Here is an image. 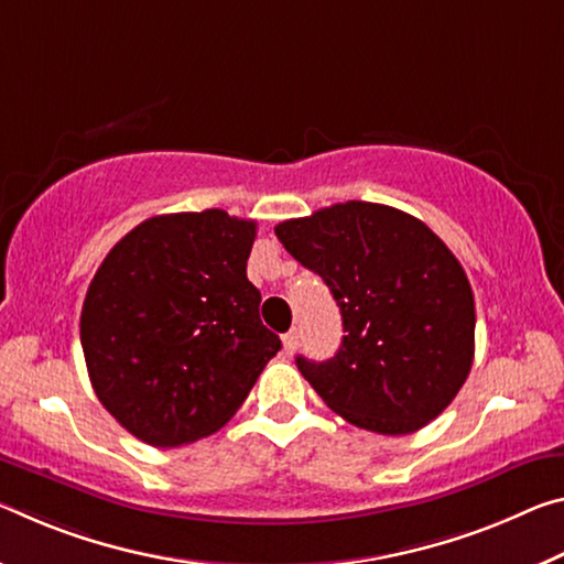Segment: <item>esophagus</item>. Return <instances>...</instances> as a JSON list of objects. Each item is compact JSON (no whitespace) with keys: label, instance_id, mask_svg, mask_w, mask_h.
Here are the masks:
<instances>
[{"label":"esophagus","instance_id":"esophagus-1","mask_svg":"<svg viewBox=\"0 0 564 564\" xmlns=\"http://www.w3.org/2000/svg\"><path fill=\"white\" fill-rule=\"evenodd\" d=\"M299 348V330L296 328H291L289 334H283V351L285 354H293Z\"/></svg>","mask_w":564,"mask_h":564}]
</instances>
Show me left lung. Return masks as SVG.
Segmentation results:
<instances>
[{
  "instance_id": "left-lung-1",
  "label": "left lung",
  "mask_w": 564,
  "mask_h": 564,
  "mask_svg": "<svg viewBox=\"0 0 564 564\" xmlns=\"http://www.w3.org/2000/svg\"><path fill=\"white\" fill-rule=\"evenodd\" d=\"M283 248L341 308L334 359L299 356L328 409L377 434H411L459 394L475 359V296L462 263L422 220L348 200L275 226Z\"/></svg>"
}]
</instances>
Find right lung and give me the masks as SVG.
Here are the masks:
<instances>
[{"label": "right lung", "mask_w": 564, "mask_h": 564, "mask_svg": "<svg viewBox=\"0 0 564 564\" xmlns=\"http://www.w3.org/2000/svg\"><path fill=\"white\" fill-rule=\"evenodd\" d=\"M256 220L210 208L142 220L97 268L79 316L102 406L150 446L228 422L281 351L246 263Z\"/></svg>", "instance_id": "obj_1"}]
</instances>
